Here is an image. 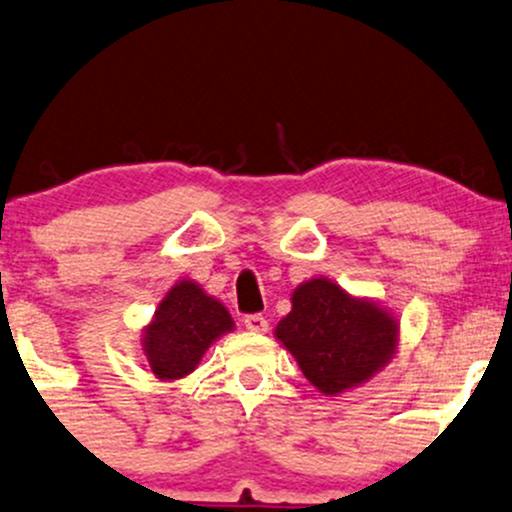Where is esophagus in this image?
<instances>
[{
	"mask_svg": "<svg viewBox=\"0 0 512 512\" xmlns=\"http://www.w3.org/2000/svg\"><path fill=\"white\" fill-rule=\"evenodd\" d=\"M244 327L249 332H268V320H266V315H261V313H251V315H246L244 318Z\"/></svg>",
	"mask_w": 512,
	"mask_h": 512,
	"instance_id": "1",
	"label": "esophagus"
}]
</instances>
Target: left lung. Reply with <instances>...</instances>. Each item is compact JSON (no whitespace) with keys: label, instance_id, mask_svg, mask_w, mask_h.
Here are the masks:
<instances>
[{"label":"left lung","instance_id":"8db88e82","mask_svg":"<svg viewBox=\"0 0 512 512\" xmlns=\"http://www.w3.org/2000/svg\"><path fill=\"white\" fill-rule=\"evenodd\" d=\"M306 380L323 394L368 382L389 363L399 342L394 315L368 299H353L325 277L299 285L292 311L275 327Z\"/></svg>","mask_w":512,"mask_h":512}]
</instances>
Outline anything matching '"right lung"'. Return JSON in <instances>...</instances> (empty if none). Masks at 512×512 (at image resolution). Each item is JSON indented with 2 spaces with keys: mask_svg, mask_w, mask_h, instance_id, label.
I'll return each mask as SVG.
<instances>
[{
  "mask_svg": "<svg viewBox=\"0 0 512 512\" xmlns=\"http://www.w3.org/2000/svg\"><path fill=\"white\" fill-rule=\"evenodd\" d=\"M232 327L235 323L218 299L208 296L197 282H178L144 330L142 344L151 372L159 380H180L197 368L208 346Z\"/></svg>",
  "mask_w": 512,
  "mask_h": 512,
  "instance_id": "obj_1",
  "label": "right lung"
}]
</instances>
